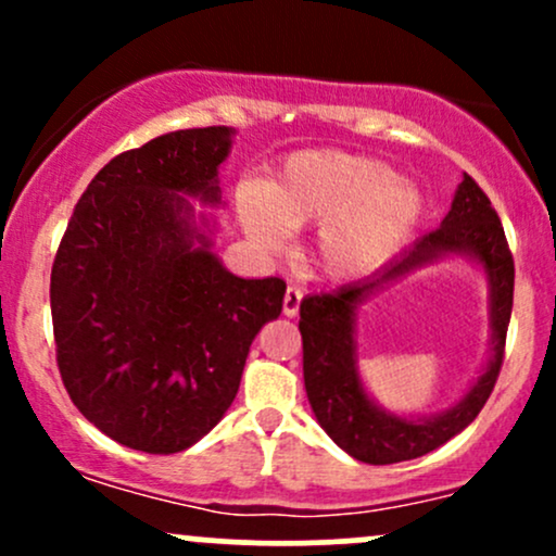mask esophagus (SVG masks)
Masks as SVG:
<instances>
[{
    "label": "esophagus",
    "mask_w": 556,
    "mask_h": 556,
    "mask_svg": "<svg viewBox=\"0 0 556 556\" xmlns=\"http://www.w3.org/2000/svg\"><path fill=\"white\" fill-rule=\"evenodd\" d=\"M300 300H303V292L298 290V287H287V292H285V303H282V311H285V316H298V311H300Z\"/></svg>",
    "instance_id": "obj_1"
}]
</instances>
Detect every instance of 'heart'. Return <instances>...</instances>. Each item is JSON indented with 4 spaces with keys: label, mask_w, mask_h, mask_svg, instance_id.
Here are the masks:
<instances>
[{
    "label": "heart",
    "mask_w": 556,
    "mask_h": 556,
    "mask_svg": "<svg viewBox=\"0 0 556 556\" xmlns=\"http://www.w3.org/2000/svg\"><path fill=\"white\" fill-rule=\"evenodd\" d=\"M420 193L389 164L342 151H300L266 188L242 185L238 214L266 251L285 248L290 229L318 227L316 258L331 274L381 264L416 227Z\"/></svg>",
    "instance_id": "b5f03b06"
}]
</instances>
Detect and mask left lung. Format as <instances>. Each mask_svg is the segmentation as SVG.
Listing matches in <instances>:
<instances>
[{
	"mask_svg": "<svg viewBox=\"0 0 556 556\" xmlns=\"http://www.w3.org/2000/svg\"><path fill=\"white\" fill-rule=\"evenodd\" d=\"M444 252H468L481 260L490 274L495 355L479 384L452 412L429 421L387 417L367 400L354 371V308L381 283L393 281ZM513 292L515 261L500 214L473 177L463 175L442 227L418 238L397 261L366 282L308 295L300 303L298 327L303 337L305 392L321 429L348 455L368 465L416 460L450 442L465 426L473 424L496 384L513 314Z\"/></svg>",
	"mask_w": 556,
	"mask_h": 556,
	"instance_id": "obj_1",
	"label": "left lung"
}]
</instances>
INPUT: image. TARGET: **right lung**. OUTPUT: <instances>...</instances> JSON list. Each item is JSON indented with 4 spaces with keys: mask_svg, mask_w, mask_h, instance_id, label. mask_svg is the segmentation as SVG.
Masks as SVG:
<instances>
[{
    "mask_svg": "<svg viewBox=\"0 0 556 556\" xmlns=\"http://www.w3.org/2000/svg\"><path fill=\"white\" fill-rule=\"evenodd\" d=\"M229 136L190 127L114 156L56 248L49 298L62 384L96 429L149 455L188 450L219 424L251 342L282 314L285 279L222 269L177 195L219 201Z\"/></svg>",
    "mask_w": 556,
    "mask_h": 556,
    "instance_id": "right-lung-1",
    "label": "right lung"
}]
</instances>
